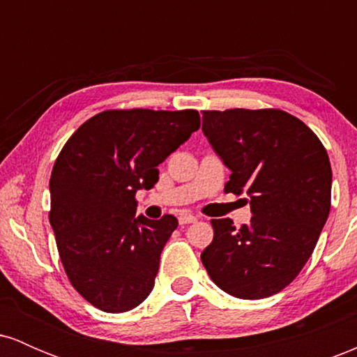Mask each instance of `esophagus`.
Wrapping results in <instances>:
<instances>
[{
	"instance_id": "obj_1",
	"label": "esophagus",
	"mask_w": 357,
	"mask_h": 357,
	"mask_svg": "<svg viewBox=\"0 0 357 357\" xmlns=\"http://www.w3.org/2000/svg\"><path fill=\"white\" fill-rule=\"evenodd\" d=\"M195 221H198L195 215H190V213H184V215L179 216V225H190V223H195Z\"/></svg>"
}]
</instances>
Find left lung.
<instances>
[{
	"instance_id": "left-lung-1",
	"label": "left lung",
	"mask_w": 357,
	"mask_h": 357,
	"mask_svg": "<svg viewBox=\"0 0 357 357\" xmlns=\"http://www.w3.org/2000/svg\"><path fill=\"white\" fill-rule=\"evenodd\" d=\"M203 134L231 171L225 191L247 192L252 220H211L202 261L233 297L278 294L312 255L331 210L326 147L301 119L278 109L203 110Z\"/></svg>"
}]
</instances>
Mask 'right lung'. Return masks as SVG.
<instances>
[{
	"label": "right lung",
	"instance_id": "1",
	"mask_svg": "<svg viewBox=\"0 0 357 357\" xmlns=\"http://www.w3.org/2000/svg\"><path fill=\"white\" fill-rule=\"evenodd\" d=\"M198 129V110H105L60 151L50 225L68 280L97 309L127 312L153 290L178 220L136 216V192L158 183V166Z\"/></svg>",
	"mask_w": 357,
	"mask_h": 357
}]
</instances>
